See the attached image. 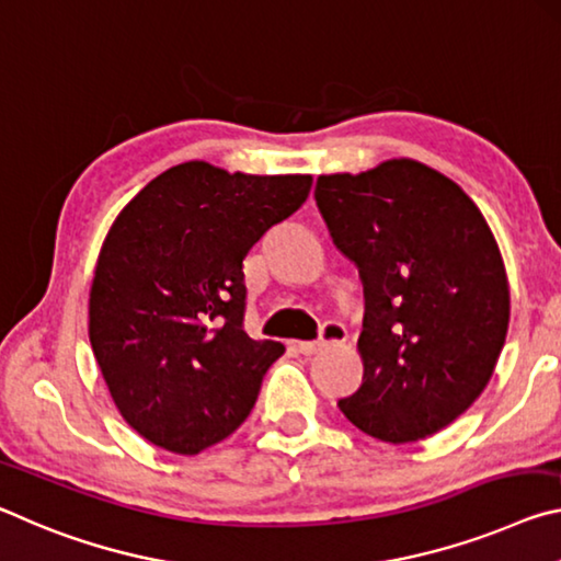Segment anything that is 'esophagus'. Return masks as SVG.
<instances>
[{
	"label": "esophagus",
	"mask_w": 561,
	"mask_h": 561,
	"mask_svg": "<svg viewBox=\"0 0 561 561\" xmlns=\"http://www.w3.org/2000/svg\"><path fill=\"white\" fill-rule=\"evenodd\" d=\"M347 337V328L343 323H337V320H325L323 328H320V341H310V343H298V353L302 355H316L320 351H325L328 345H335V343H343Z\"/></svg>",
	"instance_id": "esophagus-1"
}]
</instances>
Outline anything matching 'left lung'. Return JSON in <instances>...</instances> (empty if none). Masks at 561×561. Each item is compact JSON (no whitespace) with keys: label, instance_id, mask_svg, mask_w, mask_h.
Segmentation results:
<instances>
[{"label":"left lung","instance_id":"left-lung-1","mask_svg":"<svg viewBox=\"0 0 561 561\" xmlns=\"http://www.w3.org/2000/svg\"><path fill=\"white\" fill-rule=\"evenodd\" d=\"M316 204L365 288L363 385L337 405L392 445L439 433L488 388L507 337V273L488 220L410 159L318 176Z\"/></svg>","mask_w":561,"mask_h":561}]
</instances>
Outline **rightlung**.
I'll use <instances>...</instances> for the list:
<instances>
[{
	"label": "right lung",
	"mask_w": 561,
	"mask_h": 561,
	"mask_svg": "<svg viewBox=\"0 0 561 561\" xmlns=\"http://www.w3.org/2000/svg\"><path fill=\"white\" fill-rule=\"evenodd\" d=\"M310 183L188 161L114 220L91 283L89 341L118 412L149 443L198 455L253 410L286 347L245 333L243 261Z\"/></svg>",
	"instance_id": "obj_1"
}]
</instances>
